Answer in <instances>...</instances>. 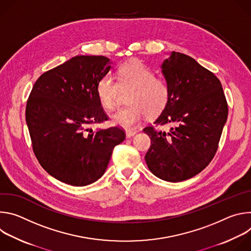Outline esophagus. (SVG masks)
Here are the masks:
<instances>
[{
	"label": "esophagus",
	"instance_id": "esophagus-1",
	"mask_svg": "<svg viewBox=\"0 0 251 251\" xmlns=\"http://www.w3.org/2000/svg\"><path fill=\"white\" fill-rule=\"evenodd\" d=\"M136 134V131H126V137L131 138Z\"/></svg>",
	"mask_w": 251,
	"mask_h": 251
}]
</instances>
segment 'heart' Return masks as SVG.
Returning a JSON list of instances; mask_svg holds the SVG:
<instances>
[{
	"label": "heart",
	"instance_id": "b5f03b06",
	"mask_svg": "<svg viewBox=\"0 0 251 251\" xmlns=\"http://www.w3.org/2000/svg\"><path fill=\"white\" fill-rule=\"evenodd\" d=\"M118 82L110 75L102 76L96 84V95L103 108L112 110L121 88H131L127 96L129 105L113 113L110 117L112 125L126 130L134 129L145 116L154 118L167 107L171 89L169 84L160 78L144 63L132 59L119 66Z\"/></svg>",
	"mask_w": 251,
	"mask_h": 251
}]
</instances>
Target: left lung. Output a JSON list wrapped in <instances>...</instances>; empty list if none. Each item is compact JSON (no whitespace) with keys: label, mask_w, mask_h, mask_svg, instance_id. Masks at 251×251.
I'll list each match as a JSON object with an SVG mask.
<instances>
[{"label":"left lung","mask_w":251,"mask_h":251,"mask_svg":"<svg viewBox=\"0 0 251 251\" xmlns=\"http://www.w3.org/2000/svg\"><path fill=\"white\" fill-rule=\"evenodd\" d=\"M161 65L171 89L170 101L153 126L143 129L151 139L145 160L164 181L182 182L201 173L218 150L228 107L219 78L193 57L173 51Z\"/></svg>","instance_id":"left-lung-1"}]
</instances>
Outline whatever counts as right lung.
Wrapping results in <instances>:
<instances>
[{"mask_svg": "<svg viewBox=\"0 0 251 251\" xmlns=\"http://www.w3.org/2000/svg\"><path fill=\"white\" fill-rule=\"evenodd\" d=\"M111 64L103 55H76L42 75L29 94L25 121L34 155L50 176L67 185L96 182L114 147L125 139L118 127L90 128L108 120L96 84Z\"/></svg>", "mask_w": 251, "mask_h": 251, "instance_id": "1", "label": "right lung"}]
</instances>
